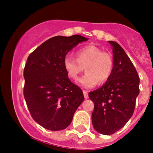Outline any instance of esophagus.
<instances>
[{
	"instance_id": "obj_1",
	"label": "esophagus",
	"mask_w": 153,
	"mask_h": 153,
	"mask_svg": "<svg viewBox=\"0 0 153 153\" xmlns=\"http://www.w3.org/2000/svg\"><path fill=\"white\" fill-rule=\"evenodd\" d=\"M83 93H84V98H89V95H88V92H87V91H86V90H83Z\"/></svg>"
}]
</instances>
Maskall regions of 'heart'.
<instances>
[{
  "label": "heart",
  "instance_id": "heart-1",
  "mask_svg": "<svg viewBox=\"0 0 153 153\" xmlns=\"http://www.w3.org/2000/svg\"><path fill=\"white\" fill-rule=\"evenodd\" d=\"M75 56L76 59L69 56L64 58V69L69 78L78 81L85 68L86 73L80 80V84L84 87H93L99 81L106 82L112 75L114 67L112 55L99 47L84 46L76 51Z\"/></svg>",
  "mask_w": 153,
  "mask_h": 153
}]
</instances>
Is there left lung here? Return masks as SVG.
Here are the masks:
<instances>
[{"instance_id": "8db88e82", "label": "left lung", "mask_w": 153, "mask_h": 153, "mask_svg": "<svg viewBox=\"0 0 153 153\" xmlns=\"http://www.w3.org/2000/svg\"><path fill=\"white\" fill-rule=\"evenodd\" d=\"M108 42L113 53L112 75L101 87L89 93L94 103V129L106 135L115 133L130 119L139 94L140 83L138 72L123 48L115 41Z\"/></svg>"}]
</instances>
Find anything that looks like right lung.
<instances>
[{
	"label": "right lung",
	"instance_id": "1",
	"mask_svg": "<svg viewBox=\"0 0 153 153\" xmlns=\"http://www.w3.org/2000/svg\"><path fill=\"white\" fill-rule=\"evenodd\" d=\"M88 38L55 36L46 41L27 58L24 71V95L32 118L45 129H66L84 99L79 86L68 78L66 55Z\"/></svg>",
	"mask_w": 153,
	"mask_h": 153
}]
</instances>
